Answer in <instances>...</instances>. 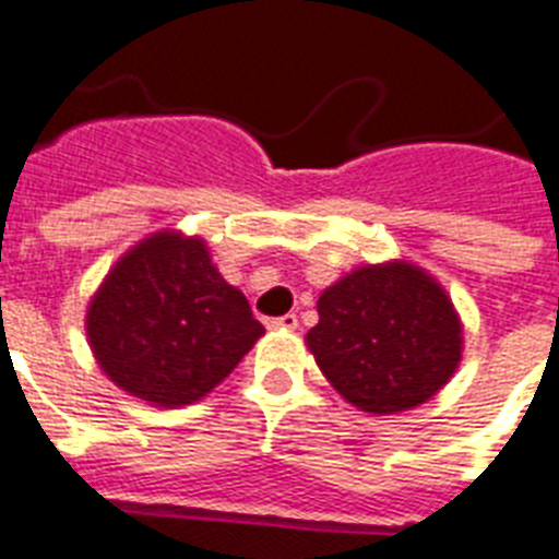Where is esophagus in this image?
<instances>
[{"instance_id":"34e87169","label":"esophagus","mask_w":559,"mask_h":559,"mask_svg":"<svg viewBox=\"0 0 559 559\" xmlns=\"http://www.w3.org/2000/svg\"><path fill=\"white\" fill-rule=\"evenodd\" d=\"M266 326H270V330H295V326H298V319L289 312V316H278V319H266Z\"/></svg>"}]
</instances>
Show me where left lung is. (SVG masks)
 <instances>
[{"label":"left lung","instance_id":"obj_1","mask_svg":"<svg viewBox=\"0 0 559 559\" xmlns=\"http://www.w3.org/2000/svg\"><path fill=\"white\" fill-rule=\"evenodd\" d=\"M307 347L350 405L388 416L419 407L456 373L462 321L419 266L367 264L321 293Z\"/></svg>","mask_w":559,"mask_h":559}]
</instances>
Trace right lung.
I'll return each instance as SVG.
<instances>
[{
	"label": "right lung",
	"instance_id": "obj_1",
	"mask_svg": "<svg viewBox=\"0 0 559 559\" xmlns=\"http://www.w3.org/2000/svg\"><path fill=\"white\" fill-rule=\"evenodd\" d=\"M97 365L157 407L192 405L264 335L201 238L154 233L111 266L85 316Z\"/></svg>",
	"mask_w": 559,
	"mask_h": 559
}]
</instances>
